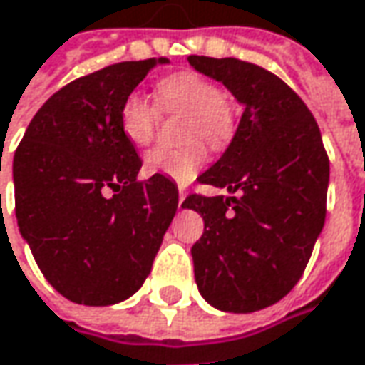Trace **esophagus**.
Instances as JSON below:
<instances>
[{
	"label": "esophagus",
	"mask_w": 365,
	"mask_h": 365,
	"mask_svg": "<svg viewBox=\"0 0 365 365\" xmlns=\"http://www.w3.org/2000/svg\"><path fill=\"white\" fill-rule=\"evenodd\" d=\"M185 197H187L185 189H178V205H182V203H185Z\"/></svg>",
	"instance_id": "1"
}]
</instances>
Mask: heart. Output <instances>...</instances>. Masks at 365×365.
I'll list each match as a JSON object with an SVG mask.
<instances>
[{"mask_svg": "<svg viewBox=\"0 0 365 365\" xmlns=\"http://www.w3.org/2000/svg\"><path fill=\"white\" fill-rule=\"evenodd\" d=\"M158 102L162 108L187 110L178 148H154L145 155L150 173L164 174L178 182H189L207 160L205 139L211 148H222L236 129V110L222 94L220 86L195 71H178L158 83ZM120 131L137 148L154 139L158 110L141 94H129L120 106Z\"/></svg>", "mask_w": 365, "mask_h": 365, "instance_id": "b5f03b06", "label": "heart"}]
</instances>
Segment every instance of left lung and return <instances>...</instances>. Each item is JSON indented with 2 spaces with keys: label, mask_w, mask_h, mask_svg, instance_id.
Wrapping results in <instances>:
<instances>
[{
  "label": "left lung",
  "mask_w": 365,
  "mask_h": 365,
  "mask_svg": "<svg viewBox=\"0 0 365 365\" xmlns=\"http://www.w3.org/2000/svg\"><path fill=\"white\" fill-rule=\"evenodd\" d=\"M189 63L245 108L226 152L199 176L230 197L189 195L182 203L205 224L191 248L195 282L217 310H263L298 283L324 226L329 158L320 129L300 96L263 67L199 55Z\"/></svg>",
  "instance_id": "obj_1"
}]
</instances>
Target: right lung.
<instances>
[{"label":"right lung","mask_w":365,"mask_h":365,"mask_svg":"<svg viewBox=\"0 0 365 365\" xmlns=\"http://www.w3.org/2000/svg\"><path fill=\"white\" fill-rule=\"evenodd\" d=\"M123 61L55 92L14 155L16 217L46 282L67 300L110 306L152 271L178 207L164 174L137 180L141 160L120 131V106L155 65Z\"/></svg>","instance_id":"1"}]
</instances>
